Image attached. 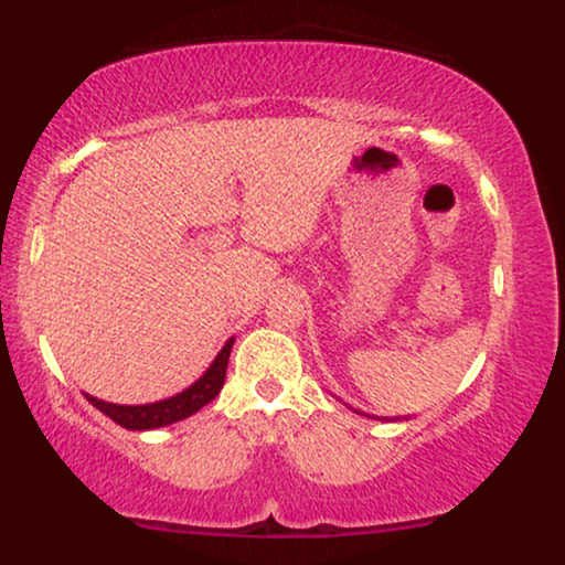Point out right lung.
I'll return each instance as SVG.
<instances>
[{
  "label": "right lung",
  "mask_w": 565,
  "mask_h": 565,
  "mask_svg": "<svg viewBox=\"0 0 565 565\" xmlns=\"http://www.w3.org/2000/svg\"><path fill=\"white\" fill-rule=\"evenodd\" d=\"M231 348H233V340L225 342V348L220 350L217 359L212 361L210 369H206L204 377L193 382L188 391H183L180 395H172V398L167 401H157V404H146V406H119V404H106V401L93 398V395H87V398L89 404L100 408L106 417H111L116 425L127 427V430H153V427L180 423V419L196 414L201 406L210 404V401L223 391Z\"/></svg>",
  "instance_id": "1"
}]
</instances>
